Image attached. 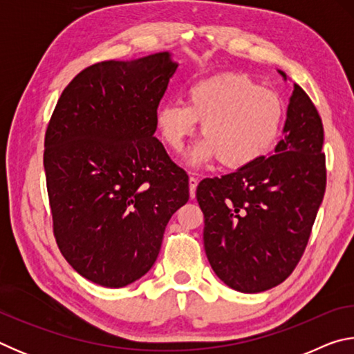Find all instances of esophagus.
Segmentation results:
<instances>
[{
    "instance_id": "esophagus-1",
    "label": "esophagus",
    "mask_w": 354,
    "mask_h": 354,
    "mask_svg": "<svg viewBox=\"0 0 354 354\" xmlns=\"http://www.w3.org/2000/svg\"><path fill=\"white\" fill-rule=\"evenodd\" d=\"M196 185H198V179L195 176H190L189 178V192H190V198H195V190H196Z\"/></svg>"
}]
</instances>
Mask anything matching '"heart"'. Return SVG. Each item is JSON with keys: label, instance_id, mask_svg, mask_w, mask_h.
<instances>
[{"label": "heart", "instance_id": "b5f03b06", "mask_svg": "<svg viewBox=\"0 0 354 354\" xmlns=\"http://www.w3.org/2000/svg\"><path fill=\"white\" fill-rule=\"evenodd\" d=\"M156 127L171 151L179 153L201 122L203 139L187 154L198 167L217 159L226 169H245L272 151L283 128L279 95L242 73L205 77L187 88V103H160Z\"/></svg>", "mask_w": 354, "mask_h": 354}]
</instances>
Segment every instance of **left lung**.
I'll return each instance as SVG.
<instances>
[{
	"label": "left lung",
	"mask_w": 354,
	"mask_h": 354,
	"mask_svg": "<svg viewBox=\"0 0 354 354\" xmlns=\"http://www.w3.org/2000/svg\"><path fill=\"white\" fill-rule=\"evenodd\" d=\"M279 75L287 80L284 71ZM274 154L196 187L203 241L215 274L257 293L289 277L301 259L326 187L323 124L298 84Z\"/></svg>",
	"instance_id": "obj_1"
}]
</instances>
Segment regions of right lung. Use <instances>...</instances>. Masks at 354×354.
<instances>
[{
	"instance_id": "obj_1",
	"label": "right lung",
	"mask_w": 354,
	"mask_h": 354,
	"mask_svg": "<svg viewBox=\"0 0 354 354\" xmlns=\"http://www.w3.org/2000/svg\"><path fill=\"white\" fill-rule=\"evenodd\" d=\"M169 51L91 65L59 98L45 134L53 231L65 259L95 284L142 278L165 226L189 201V178L154 137L175 75Z\"/></svg>"
}]
</instances>
